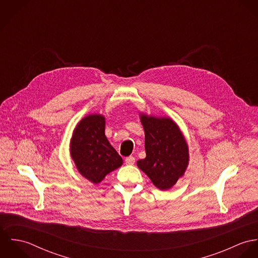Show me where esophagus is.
Segmentation results:
<instances>
[{
    "mask_svg": "<svg viewBox=\"0 0 258 258\" xmlns=\"http://www.w3.org/2000/svg\"><path fill=\"white\" fill-rule=\"evenodd\" d=\"M125 163H126V165H134V163H135V158H134L133 156L127 157V158L125 159Z\"/></svg>",
    "mask_w": 258,
    "mask_h": 258,
    "instance_id": "obj_1",
    "label": "esophagus"
}]
</instances>
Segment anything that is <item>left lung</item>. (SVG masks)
I'll return each instance as SVG.
<instances>
[{
    "label": "left lung",
    "instance_id": "1",
    "mask_svg": "<svg viewBox=\"0 0 258 258\" xmlns=\"http://www.w3.org/2000/svg\"><path fill=\"white\" fill-rule=\"evenodd\" d=\"M145 132L146 158L137 166L155 186L170 189L184 175L189 155L184 134L170 117H156L140 113Z\"/></svg>",
    "mask_w": 258,
    "mask_h": 258
}]
</instances>
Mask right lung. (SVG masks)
Masks as SVG:
<instances>
[{"mask_svg": "<svg viewBox=\"0 0 258 258\" xmlns=\"http://www.w3.org/2000/svg\"><path fill=\"white\" fill-rule=\"evenodd\" d=\"M70 151L79 174L93 184H99L123 164L105 136V117L102 114H89L77 123Z\"/></svg>", "mask_w": 258, "mask_h": 258, "instance_id": "1", "label": "right lung"}]
</instances>
